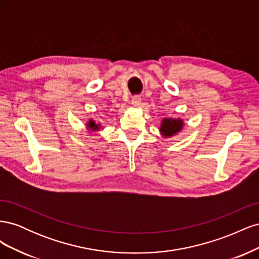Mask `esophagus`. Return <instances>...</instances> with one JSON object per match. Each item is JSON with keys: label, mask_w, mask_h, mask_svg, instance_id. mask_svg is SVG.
<instances>
[{"label": "esophagus", "mask_w": 259, "mask_h": 259, "mask_svg": "<svg viewBox=\"0 0 259 259\" xmlns=\"http://www.w3.org/2000/svg\"><path fill=\"white\" fill-rule=\"evenodd\" d=\"M140 104H142V98H140L139 96H135L133 97L132 99V105L134 107H139Z\"/></svg>", "instance_id": "esophagus-1"}]
</instances>
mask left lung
I'll return each mask as SVG.
<instances>
[{"instance_id":"8db88e82","label":"left lung","mask_w":259,"mask_h":259,"mask_svg":"<svg viewBox=\"0 0 259 259\" xmlns=\"http://www.w3.org/2000/svg\"><path fill=\"white\" fill-rule=\"evenodd\" d=\"M184 126L185 121L180 117H164L161 121L159 131L164 138H170L176 136L179 132H182Z\"/></svg>"}]
</instances>
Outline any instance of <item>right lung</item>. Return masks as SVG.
Masks as SVG:
<instances>
[{"label": "right lung", "instance_id": "add662e5", "mask_svg": "<svg viewBox=\"0 0 259 259\" xmlns=\"http://www.w3.org/2000/svg\"><path fill=\"white\" fill-rule=\"evenodd\" d=\"M85 127L88 128V131H90V132L97 133L101 130V127L103 126H101V124L99 122H96L95 120L90 119V120H88V122L85 123Z\"/></svg>", "mask_w": 259, "mask_h": 259}]
</instances>
